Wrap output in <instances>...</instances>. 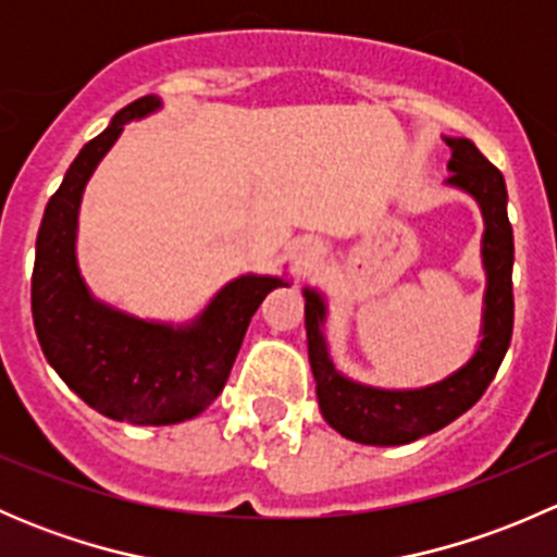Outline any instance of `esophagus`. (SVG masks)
<instances>
[{
	"label": "esophagus",
	"mask_w": 557,
	"mask_h": 557,
	"mask_svg": "<svg viewBox=\"0 0 557 557\" xmlns=\"http://www.w3.org/2000/svg\"><path fill=\"white\" fill-rule=\"evenodd\" d=\"M320 256V247L318 245H305L301 247V258H305V261H312V258H318Z\"/></svg>",
	"instance_id": "obj_1"
}]
</instances>
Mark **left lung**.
<instances>
[{
	"instance_id": "1",
	"label": "left lung",
	"mask_w": 557,
	"mask_h": 557,
	"mask_svg": "<svg viewBox=\"0 0 557 557\" xmlns=\"http://www.w3.org/2000/svg\"><path fill=\"white\" fill-rule=\"evenodd\" d=\"M445 143L453 150L447 164L450 170L447 185L474 196L485 221V234H482V267L487 274L485 310H482V342L471 361L442 383L414 387V391H385V387L356 383L336 372L329 356L323 336V296L305 288L307 347H310L320 412L331 429L361 445H409L420 436L445 429L480 401L512 342L515 243L512 223L507 215V183L471 139L445 137Z\"/></svg>"
}]
</instances>
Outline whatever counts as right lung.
<instances>
[{
  "label": "right lung",
  "mask_w": 557,
  "mask_h": 557,
  "mask_svg": "<svg viewBox=\"0 0 557 557\" xmlns=\"http://www.w3.org/2000/svg\"><path fill=\"white\" fill-rule=\"evenodd\" d=\"M159 107L153 94L137 99L83 145L45 207L32 272V314L50 367L88 407L137 425L183 423L205 412L226 385L250 318L269 290L288 285L283 277L243 274L188 325L139 320L94 299L75 256L83 190L123 123Z\"/></svg>",
  "instance_id": "1"
}]
</instances>
